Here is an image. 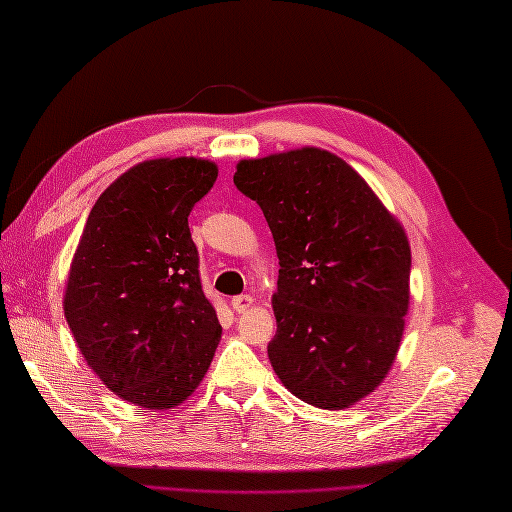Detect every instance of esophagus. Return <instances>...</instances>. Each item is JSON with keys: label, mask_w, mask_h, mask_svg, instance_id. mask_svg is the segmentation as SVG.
Segmentation results:
<instances>
[{"label": "esophagus", "mask_w": 512, "mask_h": 512, "mask_svg": "<svg viewBox=\"0 0 512 512\" xmlns=\"http://www.w3.org/2000/svg\"><path fill=\"white\" fill-rule=\"evenodd\" d=\"M252 305H254V299L250 297V294H241V297H235V299H232V309H235L237 314L247 312V309H250Z\"/></svg>", "instance_id": "obj_1"}]
</instances>
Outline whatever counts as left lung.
<instances>
[{"instance_id":"1","label":"left lung","mask_w":512,"mask_h":512,"mask_svg":"<svg viewBox=\"0 0 512 512\" xmlns=\"http://www.w3.org/2000/svg\"><path fill=\"white\" fill-rule=\"evenodd\" d=\"M280 258L269 361L309 406L346 410L389 374L410 307V241L369 183L335 153L299 147L239 160Z\"/></svg>"}]
</instances>
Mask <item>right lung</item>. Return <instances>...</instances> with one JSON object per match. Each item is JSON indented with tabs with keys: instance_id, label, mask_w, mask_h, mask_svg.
I'll return each instance as SVG.
<instances>
[{
	"instance_id": "right-lung-1",
	"label": "right lung",
	"mask_w": 512,
	"mask_h": 512,
	"mask_svg": "<svg viewBox=\"0 0 512 512\" xmlns=\"http://www.w3.org/2000/svg\"><path fill=\"white\" fill-rule=\"evenodd\" d=\"M215 179L205 158L138 162L100 194L72 256L64 314L74 342L106 389L138 408L181 406L220 344L188 226Z\"/></svg>"
}]
</instances>
